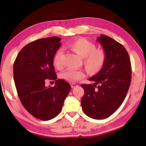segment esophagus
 Wrapping results in <instances>:
<instances>
[{
	"label": "esophagus",
	"mask_w": 146,
	"mask_h": 146,
	"mask_svg": "<svg viewBox=\"0 0 146 146\" xmlns=\"http://www.w3.org/2000/svg\"><path fill=\"white\" fill-rule=\"evenodd\" d=\"M76 86H78L77 84H75V83L71 84V87L72 88H75V87H76Z\"/></svg>",
	"instance_id": "esophagus-1"
}]
</instances>
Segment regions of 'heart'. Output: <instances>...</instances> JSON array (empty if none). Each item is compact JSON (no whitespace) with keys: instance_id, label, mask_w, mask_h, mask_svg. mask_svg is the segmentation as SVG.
I'll return each mask as SVG.
<instances>
[{"instance_id":"heart-1","label":"heart","mask_w":146,"mask_h":146,"mask_svg":"<svg viewBox=\"0 0 146 146\" xmlns=\"http://www.w3.org/2000/svg\"><path fill=\"white\" fill-rule=\"evenodd\" d=\"M68 46L80 57L83 58L84 65L90 74H94L99 72L103 68L106 59V54L104 50L96 48L92 42L86 39L78 38L70 43ZM62 51L60 49L54 56L53 64L56 68L60 69L62 67ZM84 76L85 74L82 70L70 68L66 70L60 74L61 79L68 82H75Z\"/></svg>"}]
</instances>
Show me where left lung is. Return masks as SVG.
Masks as SVG:
<instances>
[{
	"instance_id": "1",
	"label": "left lung",
	"mask_w": 146,
	"mask_h": 146,
	"mask_svg": "<svg viewBox=\"0 0 146 146\" xmlns=\"http://www.w3.org/2000/svg\"><path fill=\"white\" fill-rule=\"evenodd\" d=\"M97 41L106 54L100 71L89 80L93 84H82L84 94L81 100L82 110L93 119H104L120 106L128 91L131 82V62L123 45L102 35Z\"/></svg>"
}]
</instances>
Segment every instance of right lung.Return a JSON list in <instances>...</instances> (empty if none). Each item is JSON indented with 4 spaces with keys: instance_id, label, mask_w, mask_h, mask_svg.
Instances as JSON below:
<instances>
[{
    "instance_id": "right-lung-1",
    "label": "right lung",
    "mask_w": 146,
    "mask_h": 146,
    "mask_svg": "<svg viewBox=\"0 0 146 146\" xmlns=\"http://www.w3.org/2000/svg\"><path fill=\"white\" fill-rule=\"evenodd\" d=\"M61 38L52 36L32 42L19 52L13 66L14 80L25 108L34 117L49 120L60 112L70 85L57 79L53 58L62 45ZM56 80L54 87L45 86L46 80Z\"/></svg>"
}]
</instances>
